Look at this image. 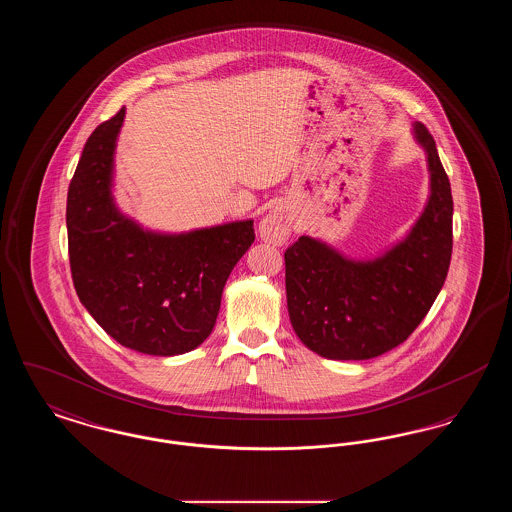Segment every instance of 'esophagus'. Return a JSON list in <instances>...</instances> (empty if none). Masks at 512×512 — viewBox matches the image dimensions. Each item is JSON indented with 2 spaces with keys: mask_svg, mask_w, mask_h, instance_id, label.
Wrapping results in <instances>:
<instances>
[{
  "mask_svg": "<svg viewBox=\"0 0 512 512\" xmlns=\"http://www.w3.org/2000/svg\"><path fill=\"white\" fill-rule=\"evenodd\" d=\"M259 234H261V240L268 242V244H286V240L292 234V217H290V213L282 205L272 207L267 215L261 219V222H259Z\"/></svg>",
  "mask_w": 512,
  "mask_h": 512,
  "instance_id": "34e87169",
  "label": "esophagus"
}]
</instances>
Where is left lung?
I'll return each mask as SVG.
<instances>
[{
    "label": "left lung",
    "mask_w": 512,
    "mask_h": 512,
    "mask_svg": "<svg viewBox=\"0 0 512 512\" xmlns=\"http://www.w3.org/2000/svg\"><path fill=\"white\" fill-rule=\"evenodd\" d=\"M430 195L411 230L370 259L301 236L288 251L286 295L293 332L324 359L365 361L407 340L443 288L453 249L451 184L432 134L414 122Z\"/></svg>",
    "instance_id": "1"
}]
</instances>
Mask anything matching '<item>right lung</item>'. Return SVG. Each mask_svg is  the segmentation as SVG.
Segmentation results:
<instances>
[{
	"label": "right lung",
	"mask_w": 512,
	"mask_h": 512,
	"mask_svg": "<svg viewBox=\"0 0 512 512\" xmlns=\"http://www.w3.org/2000/svg\"><path fill=\"white\" fill-rule=\"evenodd\" d=\"M126 109L88 138L67 195L74 290L124 347L182 355L213 332L224 284L255 240L253 220L157 232L124 215L113 195Z\"/></svg>",
	"instance_id": "1"
}]
</instances>
